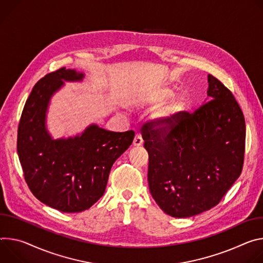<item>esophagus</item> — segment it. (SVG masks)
Listing matches in <instances>:
<instances>
[{"mask_svg":"<svg viewBox=\"0 0 263 263\" xmlns=\"http://www.w3.org/2000/svg\"><path fill=\"white\" fill-rule=\"evenodd\" d=\"M133 144H134L135 147H140V146H142V145H143V140H142V138H141L140 135H136V136H135V139H134Z\"/></svg>","mask_w":263,"mask_h":263,"instance_id":"1","label":"esophagus"}]
</instances>
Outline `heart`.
Here are the masks:
<instances>
[{
  "mask_svg": "<svg viewBox=\"0 0 263 263\" xmlns=\"http://www.w3.org/2000/svg\"><path fill=\"white\" fill-rule=\"evenodd\" d=\"M172 93L168 86H161L158 89L136 97L134 105L138 107H151L160 104L153 112L151 120L153 125L158 129H167L171 127L179 119L181 114L186 108V99L181 94Z\"/></svg>",
  "mask_w": 263,
  "mask_h": 263,
  "instance_id": "b5f03b06",
  "label": "heart"
}]
</instances>
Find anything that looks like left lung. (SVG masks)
Returning a JSON list of instances; mask_svg holds the SVG:
<instances>
[{"label":"left lung","instance_id":"obj_1","mask_svg":"<svg viewBox=\"0 0 263 263\" xmlns=\"http://www.w3.org/2000/svg\"><path fill=\"white\" fill-rule=\"evenodd\" d=\"M208 83L202 105L193 114L182 112L170 130L143 127L149 191L172 217H191L216 206L242 170L243 114L218 79L209 74Z\"/></svg>","mask_w":263,"mask_h":263}]
</instances>
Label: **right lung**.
I'll use <instances>...</instances> for the list:
<instances>
[{"label": "right lung", "mask_w": 263, "mask_h": 263, "mask_svg": "<svg viewBox=\"0 0 263 263\" xmlns=\"http://www.w3.org/2000/svg\"><path fill=\"white\" fill-rule=\"evenodd\" d=\"M84 73L62 68L46 75L29 95L17 129V155L26 183L45 205L66 213L87 210L104 194L109 171L133 143L135 133L97 124L73 137L53 139L47 128L52 96Z\"/></svg>", "instance_id": "right-lung-1"}]
</instances>
